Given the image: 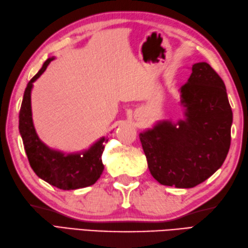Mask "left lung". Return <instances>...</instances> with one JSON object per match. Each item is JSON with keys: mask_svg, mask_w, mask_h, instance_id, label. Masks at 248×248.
<instances>
[{"mask_svg": "<svg viewBox=\"0 0 248 248\" xmlns=\"http://www.w3.org/2000/svg\"><path fill=\"white\" fill-rule=\"evenodd\" d=\"M182 85L186 120L169 121L139 138L153 178L160 184L191 188L219 169L230 149L232 110L221 78L208 63L191 67Z\"/></svg>", "mask_w": 248, "mask_h": 248, "instance_id": "left-lung-1", "label": "left lung"}]
</instances>
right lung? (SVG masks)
<instances>
[{
    "instance_id": "1",
    "label": "right lung",
    "mask_w": 248,
    "mask_h": 248,
    "mask_svg": "<svg viewBox=\"0 0 248 248\" xmlns=\"http://www.w3.org/2000/svg\"><path fill=\"white\" fill-rule=\"evenodd\" d=\"M53 58L44 63L39 72L30 80L24 91L19 112V130L22 137L25 153L32 169L40 179L63 190L78 189L93 185L104 171L102 155L104 142L102 138L81 154H63L50 150L39 140L32 121L31 90L33 82L39 78Z\"/></svg>"
}]
</instances>
